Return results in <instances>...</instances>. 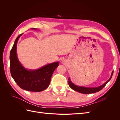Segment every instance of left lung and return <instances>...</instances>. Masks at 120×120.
<instances>
[{"mask_svg":"<svg viewBox=\"0 0 120 120\" xmlns=\"http://www.w3.org/2000/svg\"><path fill=\"white\" fill-rule=\"evenodd\" d=\"M112 74H113V71L112 72V75L110 78L109 79V80L107 81L106 82L104 83L103 85H101L98 87H93V88H87V87H83V86H78L77 85H75L73 83L71 82V81L70 78H68V85L69 86H70L72 90H75L78 92H79L80 93L84 94H92V93H95L98 92H99L106 85L107 83L110 81L111 79Z\"/></svg>","mask_w":120,"mask_h":120,"instance_id":"1","label":"left lung"}]
</instances>
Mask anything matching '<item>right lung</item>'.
Segmentation results:
<instances>
[{"label": "right lung", "instance_id": "1", "mask_svg": "<svg viewBox=\"0 0 120 120\" xmlns=\"http://www.w3.org/2000/svg\"><path fill=\"white\" fill-rule=\"evenodd\" d=\"M36 30L35 28H32ZM22 34L16 38L10 52V71L12 77L19 86L27 91L38 92L45 90L49 86L53 71L59 66L55 62L42 67L38 70H27L18 60L17 43Z\"/></svg>", "mask_w": 120, "mask_h": 120}]
</instances>
